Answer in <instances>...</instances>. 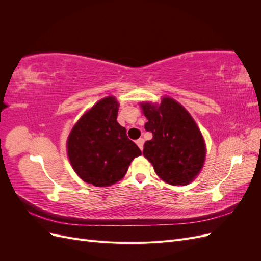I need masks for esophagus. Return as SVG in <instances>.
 Returning a JSON list of instances; mask_svg holds the SVG:
<instances>
[{
    "label": "esophagus",
    "mask_w": 261,
    "mask_h": 261,
    "mask_svg": "<svg viewBox=\"0 0 261 261\" xmlns=\"http://www.w3.org/2000/svg\"><path fill=\"white\" fill-rule=\"evenodd\" d=\"M144 143H145V140L143 138H139V139L136 140V144H137V146L139 147L140 150L144 149Z\"/></svg>",
    "instance_id": "obj_1"
}]
</instances>
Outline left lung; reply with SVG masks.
<instances>
[{"mask_svg":"<svg viewBox=\"0 0 261 261\" xmlns=\"http://www.w3.org/2000/svg\"><path fill=\"white\" fill-rule=\"evenodd\" d=\"M152 139L144 145V156L165 183L184 186L198 175L206 159V145L192 115L177 101L164 97L160 105L141 102Z\"/></svg>","mask_w":261,"mask_h":261,"instance_id":"obj_1","label":"left lung"}]
</instances>
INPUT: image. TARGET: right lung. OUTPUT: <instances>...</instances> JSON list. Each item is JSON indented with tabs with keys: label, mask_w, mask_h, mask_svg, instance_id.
Here are the masks:
<instances>
[{
	"label": "right lung",
	"mask_w": 261,
	"mask_h": 261,
	"mask_svg": "<svg viewBox=\"0 0 261 261\" xmlns=\"http://www.w3.org/2000/svg\"><path fill=\"white\" fill-rule=\"evenodd\" d=\"M117 112L114 97L101 99L78 120L67 138V154L74 171L93 186L115 184L141 154L125 127L117 123Z\"/></svg>",
	"instance_id": "right-lung-1"
}]
</instances>
